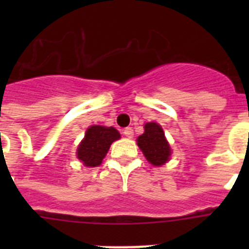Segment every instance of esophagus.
Wrapping results in <instances>:
<instances>
[{
	"label": "esophagus",
	"instance_id": "esophagus-1",
	"mask_svg": "<svg viewBox=\"0 0 249 249\" xmlns=\"http://www.w3.org/2000/svg\"><path fill=\"white\" fill-rule=\"evenodd\" d=\"M123 135L126 136L127 138H132L133 137V129H132L131 127H127V128H124V131H123Z\"/></svg>",
	"mask_w": 249,
	"mask_h": 249
}]
</instances>
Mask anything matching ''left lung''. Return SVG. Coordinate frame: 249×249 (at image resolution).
<instances>
[{
  "label": "left lung",
  "mask_w": 249,
  "mask_h": 249,
  "mask_svg": "<svg viewBox=\"0 0 249 249\" xmlns=\"http://www.w3.org/2000/svg\"><path fill=\"white\" fill-rule=\"evenodd\" d=\"M137 144L144 157L153 166H162L171 157V147L162 127L156 122L144 124V133L137 138Z\"/></svg>",
  "instance_id": "8db88e82"
}]
</instances>
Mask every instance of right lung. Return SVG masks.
I'll use <instances>...</instances> for the list:
<instances>
[{
	"label": "right lung",
	"mask_w": 249,
	"mask_h": 249,
	"mask_svg": "<svg viewBox=\"0 0 249 249\" xmlns=\"http://www.w3.org/2000/svg\"><path fill=\"white\" fill-rule=\"evenodd\" d=\"M120 138V132L114 127L98 124L91 126L86 131L85 138L81 141L80 146L77 148V158L86 167L100 166L111 144Z\"/></svg>",
	"instance_id": "right-lung-1"
}]
</instances>
